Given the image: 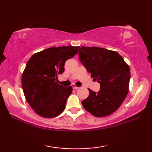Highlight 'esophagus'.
<instances>
[{"instance_id":"esophagus-1","label":"esophagus","mask_w":152,"mask_h":152,"mask_svg":"<svg viewBox=\"0 0 152 152\" xmlns=\"http://www.w3.org/2000/svg\"><path fill=\"white\" fill-rule=\"evenodd\" d=\"M71 86H72V88H73V89H78V88H79V87L76 86L75 84H74V83H72V84L71 85Z\"/></svg>"}]
</instances>
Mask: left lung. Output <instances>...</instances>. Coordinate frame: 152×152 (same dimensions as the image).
<instances>
[{"mask_svg":"<svg viewBox=\"0 0 152 152\" xmlns=\"http://www.w3.org/2000/svg\"><path fill=\"white\" fill-rule=\"evenodd\" d=\"M80 60L91 77L101 84L96 93L89 89L83 107L96 117L112 114L121 105L129 91L130 69L118 52L99 47L78 46Z\"/></svg>","mask_w":152,"mask_h":152,"instance_id":"obj_1","label":"left lung"}]
</instances>
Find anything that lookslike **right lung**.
<instances>
[{"mask_svg":"<svg viewBox=\"0 0 152 152\" xmlns=\"http://www.w3.org/2000/svg\"><path fill=\"white\" fill-rule=\"evenodd\" d=\"M78 53L76 46L51 47L33 54L21 77L25 97L41 117L52 118L65 108L72 87L58 83L57 76L64 70L66 61Z\"/></svg>","mask_w":152,"mask_h":152,"instance_id":"right-lung-1","label":"right lung"}]
</instances>
